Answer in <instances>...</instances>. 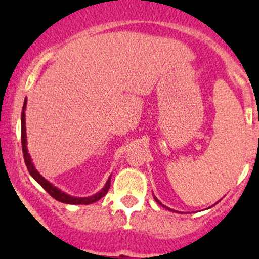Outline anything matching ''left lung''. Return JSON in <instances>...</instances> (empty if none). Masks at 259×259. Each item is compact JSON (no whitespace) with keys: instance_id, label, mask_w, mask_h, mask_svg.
<instances>
[{"instance_id":"obj_1","label":"left lung","mask_w":259,"mask_h":259,"mask_svg":"<svg viewBox=\"0 0 259 259\" xmlns=\"http://www.w3.org/2000/svg\"><path fill=\"white\" fill-rule=\"evenodd\" d=\"M154 199H155V202H156V203H159V204H160V205H163V204H161V203H160V202H159V200H158V199H156V198H155V197H154ZM163 207H165V205H163ZM165 208H166V207H165ZM168 209H169V208H168ZM170 210H171V209H170Z\"/></svg>"}]
</instances>
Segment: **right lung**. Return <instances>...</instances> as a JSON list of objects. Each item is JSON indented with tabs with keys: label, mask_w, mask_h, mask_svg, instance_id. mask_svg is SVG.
I'll use <instances>...</instances> for the list:
<instances>
[{
	"label": "right lung",
	"mask_w": 259,
	"mask_h": 259,
	"mask_svg": "<svg viewBox=\"0 0 259 259\" xmlns=\"http://www.w3.org/2000/svg\"><path fill=\"white\" fill-rule=\"evenodd\" d=\"M26 104H27V100L25 99V103H23L22 106V113H21V143H22V153H23V159H25V164L27 166L28 171H30L31 177L51 195L52 198H55L59 202L65 203V204H91V203L96 202V200L101 199L104 195L108 193L109 188H110V178L108 179L106 182L105 187L100 190L99 193H96L95 195H91V197H86V198H77V197H71V195L66 194V193L61 192L59 188H56L55 185H52L51 183L48 182L37 170H36L35 165H33L32 160H31V156L27 151V140H26V120H25V109H26Z\"/></svg>",
	"instance_id": "1"
}]
</instances>
